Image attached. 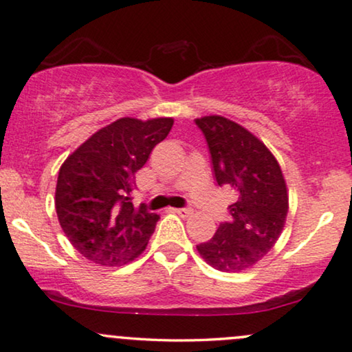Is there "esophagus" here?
Segmentation results:
<instances>
[{
    "label": "esophagus",
    "instance_id": "1",
    "mask_svg": "<svg viewBox=\"0 0 352 352\" xmlns=\"http://www.w3.org/2000/svg\"><path fill=\"white\" fill-rule=\"evenodd\" d=\"M173 211H175L177 214L182 216V217H188L191 214V209L190 208H177V209H173Z\"/></svg>",
    "mask_w": 352,
    "mask_h": 352
}]
</instances>
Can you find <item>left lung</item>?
<instances>
[{
  "instance_id": "left-lung-1",
  "label": "left lung",
  "mask_w": 352,
  "mask_h": 352,
  "mask_svg": "<svg viewBox=\"0 0 352 352\" xmlns=\"http://www.w3.org/2000/svg\"><path fill=\"white\" fill-rule=\"evenodd\" d=\"M195 123L208 143L217 185L237 197L229 206L230 219L197 248L212 268L226 273L247 270L271 250L286 222L289 198L281 167L240 124L219 115Z\"/></svg>"
}]
</instances>
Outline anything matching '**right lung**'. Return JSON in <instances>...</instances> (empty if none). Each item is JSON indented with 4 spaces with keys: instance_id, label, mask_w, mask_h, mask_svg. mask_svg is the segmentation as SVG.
<instances>
[{
    "instance_id": "obj_1",
    "label": "right lung",
    "mask_w": 352,
    "mask_h": 352,
    "mask_svg": "<svg viewBox=\"0 0 352 352\" xmlns=\"http://www.w3.org/2000/svg\"><path fill=\"white\" fill-rule=\"evenodd\" d=\"M172 124V118H120L94 133L61 166L55 193L58 221L87 260L120 266L148 245L161 217L146 204L133 206L135 173Z\"/></svg>"
}]
</instances>
